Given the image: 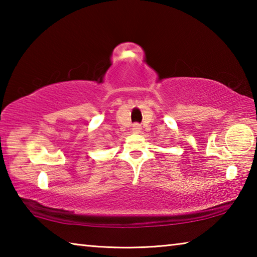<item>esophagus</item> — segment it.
I'll use <instances>...</instances> for the list:
<instances>
[{
  "label": "esophagus",
  "mask_w": 257,
  "mask_h": 257,
  "mask_svg": "<svg viewBox=\"0 0 257 257\" xmlns=\"http://www.w3.org/2000/svg\"><path fill=\"white\" fill-rule=\"evenodd\" d=\"M132 130H133V133H135V134H138V133L141 132V130H142L141 124H139V123H134V124H133V128H132Z\"/></svg>",
  "instance_id": "esophagus-1"
}]
</instances>
